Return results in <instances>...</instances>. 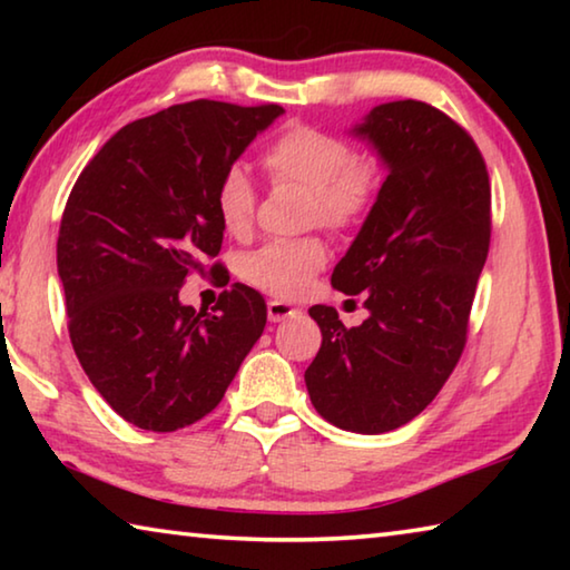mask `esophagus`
I'll return each mask as SVG.
<instances>
[{
  "label": "esophagus",
  "instance_id": "1",
  "mask_svg": "<svg viewBox=\"0 0 570 570\" xmlns=\"http://www.w3.org/2000/svg\"><path fill=\"white\" fill-rule=\"evenodd\" d=\"M266 308H268V320H272L274 324L284 322V320H294V316L302 314V308H296L294 304H288V302H282V298H272Z\"/></svg>",
  "mask_w": 570,
  "mask_h": 570
}]
</instances>
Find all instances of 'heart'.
I'll return each mask as SVG.
<instances>
[{
  "label": "heart",
  "instance_id": "b5f03b06",
  "mask_svg": "<svg viewBox=\"0 0 570 570\" xmlns=\"http://www.w3.org/2000/svg\"><path fill=\"white\" fill-rule=\"evenodd\" d=\"M264 168L274 180L296 183L308 190V218L324 226L346 228L362 220L377 196V168L372 160L354 158L346 140L308 125H292L268 142ZM256 190L240 168H228L218 180L216 210L228 234L244 236L254 224ZM326 264L322 238L272 240L246 258L244 274L264 292L296 298L314 284Z\"/></svg>",
  "mask_w": 570,
  "mask_h": 570
}]
</instances>
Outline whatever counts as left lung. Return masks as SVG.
I'll return each instance as SVG.
<instances>
[{
    "mask_svg": "<svg viewBox=\"0 0 570 570\" xmlns=\"http://www.w3.org/2000/svg\"><path fill=\"white\" fill-rule=\"evenodd\" d=\"M350 132L387 178L332 286L364 292L370 316L346 330L336 308H308L322 350L304 382L324 420L380 435L417 417L460 360L490 246V183L470 135L428 102H382Z\"/></svg>",
    "mask_w": 570,
    "mask_h": 570,
    "instance_id": "left-lung-1",
    "label": "left lung"
}]
</instances>
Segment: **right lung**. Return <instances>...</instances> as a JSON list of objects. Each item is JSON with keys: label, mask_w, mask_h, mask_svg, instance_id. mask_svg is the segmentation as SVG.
I'll use <instances>...</instances> for the list:
<instances>
[{"label": "right lung", "mask_w": 570, "mask_h": 570, "mask_svg": "<svg viewBox=\"0 0 570 570\" xmlns=\"http://www.w3.org/2000/svg\"><path fill=\"white\" fill-rule=\"evenodd\" d=\"M278 115V105H173L115 132L67 198L57 274L72 350L135 428L173 432L206 417L264 332L266 302L246 284H230L214 314L178 294L224 244L220 176Z\"/></svg>", "instance_id": "add662e5"}]
</instances>
